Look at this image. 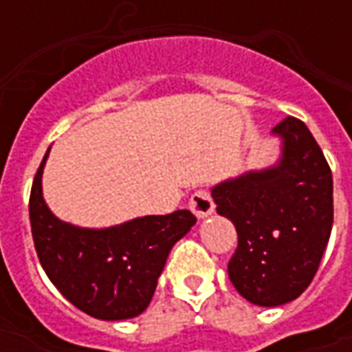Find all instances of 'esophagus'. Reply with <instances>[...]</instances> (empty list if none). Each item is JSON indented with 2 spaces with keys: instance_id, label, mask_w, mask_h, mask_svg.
<instances>
[{
  "instance_id": "34e87169",
  "label": "esophagus",
  "mask_w": 352,
  "mask_h": 352,
  "mask_svg": "<svg viewBox=\"0 0 352 352\" xmlns=\"http://www.w3.org/2000/svg\"><path fill=\"white\" fill-rule=\"evenodd\" d=\"M188 206H190L192 213L196 214L198 219H207L209 214H213L214 211V204L211 196H209V192L207 190H196L190 196V201H188Z\"/></svg>"
}]
</instances>
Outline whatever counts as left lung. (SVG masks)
<instances>
[{"mask_svg":"<svg viewBox=\"0 0 352 352\" xmlns=\"http://www.w3.org/2000/svg\"><path fill=\"white\" fill-rule=\"evenodd\" d=\"M272 135L280 143L275 164L211 188L239 239L230 280L260 307L285 305L309 287L333 222L332 171L309 128L288 116Z\"/></svg>","mask_w":352,"mask_h":352,"instance_id":"obj_1","label":"left lung"}]
</instances>
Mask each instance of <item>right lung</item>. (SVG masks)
<instances>
[{
	"mask_svg": "<svg viewBox=\"0 0 352 352\" xmlns=\"http://www.w3.org/2000/svg\"><path fill=\"white\" fill-rule=\"evenodd\" d=\"M30 196L35 251L52 285L77 309L100 320L141 315L153 300L173 245L196 224L188 209L146 214L107 228H82L60 221L43 198V169Z\"/></svg>",
	"mask_w": 352,
	"mask_h": 352,
	"instance_id": "obj_1",
	"label": "right lung"
}]
</instances>
